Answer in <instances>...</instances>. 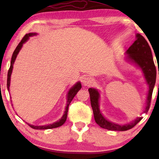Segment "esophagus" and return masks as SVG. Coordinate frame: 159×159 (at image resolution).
<instances>
[{
    "mask_svg": "<svg viewBox=\"0 0 159 159\" xmlns=\"http://www.w3.org/2000/svg\"><path fill=\"white\" fill-rule=\"evenodd\" d=\"M82 84L84 86H90L93 84V78H91L90 77H84L82 78Z\"/></svg>",
    "mask_w": 159,
    "mask_h": 159,
    "instance_id": "esophagus-1",
    "label": "esophagus"
}]
</instances>
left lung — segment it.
I'll return each instance as SVG.
<instances>
[{
  "label": "left lung",
  "instance_id": "1",
  "mask_svg": "<svg viewBox=\"0 0 159 159\" xmlns=\"http://www.w3.org/2000/svg\"><path fill=\"white\" fill-rule=\"evenodd\" d=\"M126 60L141 69L145 82L148 85L146 106L143 111V113L146 114L149 110L152 93H153L154 86H155L156 69L153 62L151 48L146 40L140 34H136L135 41L126 51ZM88 91L90 93V103L93 114H94L95 121L101 127L108 130H114V131H126L134 127L143 119V117H137L132 122L126 124V125H119V124L108 120L102 114L100 110L99 101L101 95H100L99 91L97 89L93 88H89Z\"/></svg>",
  "mask_w": 159,
  "mask_h": 159
}]
</instances>
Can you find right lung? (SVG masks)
Returning <instances> with one entry per match:
<instances>
[{
    "label": "right lung",
    "mask_w": 159,
    "mask_h": 159,
    "mask_svg": "<svg viewBox=\"0 0 159 159\" xmlns=\"http://www.w3.org/2000/svg\"><path fill=\"white\" fill-rule=\"evenodd\" d=\"M38 33H34V32H31V33H28L27 34H25V37H24L22 40H21V42L19 43V45H17V47L15 49V51L13 53L12 57H11V65H10V68L8 69V77H7V88L8 90H10V82H11V76L12 74V71H13V66H14V64L15 62V60H16V56L18 55V53L20 51V50L21 49V48L23 46L24 43H25L27 41L29 40V38L30 37L37 35ZM82 88V84L80 82H77V83L71 87V88L69 89L68 93L66 95V108H65V111L64 114L61 118L59 120H58L56 122H54L53 124H50V125H43V126H34L32 125H30L28 124V125L30 126V127L33 128L34 129H53V128H56L58 127H61V126L64 125L65 123V121L66 120V117H67V113H68V108H69V106L70 104L71 101H72V99L74 98V97L75 96L76 94H77L78 91H79L80 89ZM13 106V104H12Z\"/></svg>",
    "instance_id": "obj_1"
}]
</instances>
